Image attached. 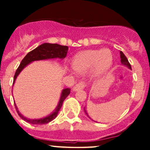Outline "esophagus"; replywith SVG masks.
Masks as SVG:
<instances>
[{
	"instance_id": "esophagus-1",
	"label": "esophagus",
	"mask_w": 150,
	"mask_h": 150,
	"mask_svg": "<svg viewBox=\"0 0 150 150\" xmlns=\"http://www.w3.org/2000/svg\"><path fill=\"white\" fill-rule=\"evenodd\" d=\"M86 83H84V82H80V83H77V84L74 87V88H73V91H77V90H79V89H83V88L86 87Z\"/></svg>"
}]
</instances>
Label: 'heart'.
<instances>
[{
  "instance_id": "obj_1",
  "label": "heart",
  "mask_w": 150,
  "mask_h": 150,
  "mask_svg": "<svg viewBox=\"0 0 150 150\" xmlns=\"http://www.w3.org/2000/svg\"><path fill=\"white\" fill-rule=\"evenodd\" d=\"M112 54L108 49L85 50L75 55L72 65L76 72L85 74L91 69L95 76L104 74L112 64Z\"/></svg>"
}]
</instances>
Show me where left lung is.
<instances>
[{"instance_id": "obj_1", "label": "left lung", "mask_w": 150, "mask_h": 150, "mask_svg": "<svg viewBox=\"0 0 150 150\" xmlns=\"http://www.w3.org/2000/svg\"><path fill=\"white\" fill-rule=\"evenodd\" d=\"M120 58H121L122 64H123V65H125V66H126V67H128L129 69H132V66H131V64H130V63L128 62L127 58L125 57V55H124V53H123L122 51H120ZM84 111H85V112H86V114L88 116V117H89V116H88V112H87V111H86V109H85L84 108ZM90 119H91V118H90Z\"/></svg>"}]
</instances>
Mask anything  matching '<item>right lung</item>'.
<instances>
[{"label":"right lung","mask_w":150,"mask_h":150,"mask_svg":"<svg viewBox=\"0 0 150 150\" xmlns=\"http://www.w3.org/2000/svg\"><path fill=\"white\" fill-rule=\"evenodd\" d=\"M67 50H68V47L67 46H62V45L57 44V43H45L43 44L40 45L37 48L34 49L32 51L29 52L28 53L25 55V57L22 59L21 62L20 64L18 66V69L16 71V74L14 75V79H13V84L15 83L16 79L17 76H18V74H20L21 71L23 70L25 67L27 65H28L31 62H34V61H40V60H46V59H64L67 55ZM71 92V88H64L61 94L60 100L59 101V104L55 107V109L52 113H50L49 116H45L41 119H34V120H30L28 118L25 117L22 114H21V112L18 111V107L15 104L16 110L17 112H18V116L22 118V120L26 121L27 122L30 123L33 125H43L47 124L50 122L52 121V120L58 116L59 110H60L61 107H62V104H63L64 99L67 98Z\"/></svg>","instance_id":"1"}]
</instances>
